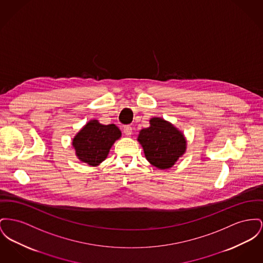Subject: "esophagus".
Here are the masks:
<instances>
[{"mask_svg": "<svg viewBox=\"0 0 263 263\" xmlns=\"http://www.w3.org/2000/svg\"><path fill=\"white\" fill-rule=\"evenodd\" d=\"M123 132L126 136H131L132 135V127L131 126H124Z\"/></svg>", "mask_w": 263, "mask_h": 263, "instance_id": "obj_1", "label": "esophagus"}]
</instances>
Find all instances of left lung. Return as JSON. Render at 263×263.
<instances>
[{
	"label": "left lung",
	"instance_id": "left-lung-1",
	"mask_svg": "<svg viewBox=\"0 0 263 263\" xmlns=\"http://www.w3.org/2000/svg\"><path fill=\"white\" fill-rule=\"evenodd\" d=\"M137 140L148 162L161 170L173 167L186 148L183 133L159 117L150 120V127L142 129Z\"/></svg>",
	"mask_w": 263,
	"mask_h": 263
}]
</instances>
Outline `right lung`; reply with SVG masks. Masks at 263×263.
<instances>
[{"label":"right lung","instance_id":"right-lung-1","mask_svg":"<svg viewBox=\"0 0 263 263\" xmlns=\"http://www.w3.org/2000/svg\"><path fill=\"white\" fill-rule=\"evenodd\" d=\"M121 131L114 124L103 125L98 120H90L72 140L78 159L89 166H98L103 162Z\"/></svg>","mask_w":263,"mask_h":263}]
</instances>
